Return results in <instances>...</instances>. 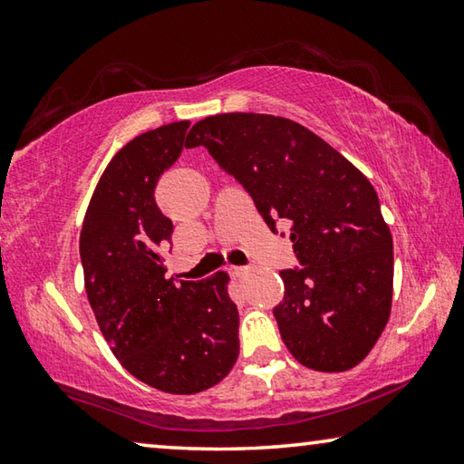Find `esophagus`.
Masks as SVG:
<instances>
[{"label": "esophagus", "mask_w": 464, "mask_h": 464, "mask_svg": "<svg viewBox=\"0 0 464 464\" xmlns=\"http://www.w3.org/2000/svg\"><path fill=\"white\" fill-rule=\"evenodd\" d=\"M229 272H231L233 278H246L249 274V268H247V266H231Z\"/></svg>", "instance_id": "34e87169"}]
</instances>
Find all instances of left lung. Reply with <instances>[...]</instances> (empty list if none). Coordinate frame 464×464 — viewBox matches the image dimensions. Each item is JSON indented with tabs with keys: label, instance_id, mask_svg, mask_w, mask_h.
Masks as SVG:
<instances>
[{
	"label": "left lung",
	"instance_id": "8db88e82",
	"mask_svg": "<svg viewBox=\"0 0 464 464\" xmlns=\"http://www.w3.org/2000/svg\"><path fill=\"white\" fill-rule=\"evenodd\" d=\"M200 145L246 188L274 233L278 221L290 225L301 266L280 272L285 298L274 307L290 354L321 372L362 362L392 298V237L372 184L282 116H208L186 137L188 149Z\"/></svg>",
	"mask_w": 464,
	"mask_h": 464
}]
</instances>
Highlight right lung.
Masks as SVG:
<instances>
[{"instance_id": "add662e5", "label": "right lung", "mask_w": 464, "mask_h": 464, "mask_svg": "<svg viewBox=\"0 0 464 464\" xmlns=\"http://www.w3.org/2000/svg\"><path fill=\"white\" fill-rule=\"evenodd\" d=\"M188 127L182 121L147 130L112 157L80 237L85 293L110 350L132 376L171 395L210 389L239 356L229 276L166 278L161 247L174 223L153 194L186 147Z\"/></svg>"}]
</instances>
